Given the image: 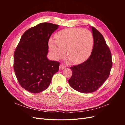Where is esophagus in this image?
<instances>
[{
	"label": "esophagus",
	"instance_id": "1",
	"mask_svg": "<svg viewBox=\"0 0 125 125\" xmlns=\"http://www.w3.org/2000/svg\"><path fill=\"white\" fill-rule=\"evenodd\" d=\"M66 68V66L65 65H64V64H63V63L60 64V65L59 66V69H61V70L65 69V68Z\"/></svg>",
	"mask_w": 125,
	"mask_h": 125
}]
</instances>
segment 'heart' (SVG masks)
<instances>
[{"mask_svg":"<svg viewBox=\"0 0 125 125\" xmlns=\"http://www.w3.org/2000/svg\"><path fill=\"white\" fill-rule=\"evenodd\" d=\"M93 35L88 30L69 28L59 31L55 35V40L49 41V47L53 57L58 59L67 54L74 63L84 61L92 51Z\"/></svg>","mask_w":125,"mask_h":125,"instance_id":"obj_1","label":"heart"}]
</instances>
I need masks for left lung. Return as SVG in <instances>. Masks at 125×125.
<instances>
[{"label": "left lung", "mask_w": 125, "mask_h": 125, "mask_svg": "<svg viewBox=\"0 0 125 125\" xmlns=\"http://www.w3.org/2000/svg\"><path fill=\"white\" fill-rule=\"evenodd\" d=\"M94 45L91 54L86 60L71 66L73 72L68 82L77 91L89 93L95 92L108 78L112 67L111 52L104 37L92 26Z\"/></svg>", "instance_id": "8db88e82"}]
</instances>
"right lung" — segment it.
Returning a JSON list of instances; mask_svg holds the SVG:
<instances>
[{
    "mask_svg": "<svg viewBox=\"0 0 125 125\" xmlns=\"http://www.w3.org/2000/svg\"><path fill=\"white\" fill-rule=\"evenodd\" d=\"M58 25L41 23L28 29L15 50L13 68L20 85L32 93H40L50 85L59 70V62L49 60L48 41Z\"/></svg>",
    "mask_w": 125,
    "mask_h": 125,
    "instance_id": "obj_1",
    "label": "right lung"
}]
</instances>
